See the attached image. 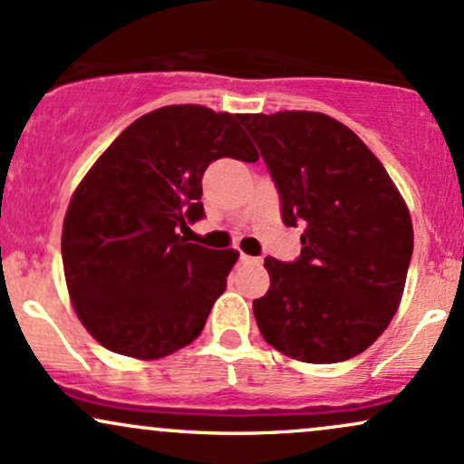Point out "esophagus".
Segmentation results:
<instances>
[{
	"instance_id": "esophagus-1",
	"label": "esophagus",
	"mask_w": 464,
	"mask_h": 464,
	"mask_svg": "<svg viewBox=\"0 0 464 464\" xmlns=\"http://www.w3.org/2000/svg\"><path fill=\"white\" fill-rule=\"evenodd\" d=\"M239 262H242V264H259V262H262V259H259V257H250V255H239Z\"/></svg>"
}]
</instances>
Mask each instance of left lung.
Listing matches in <instances>:
<instances>
[{
  "mask_svg": "<svg viewBox=\"0 0 464 464\" xmlns=\"http://www.w3.org/2000/svg\"><path fill=\"white\" fill-rule=\"evenodd\" d=\"M279 191L285 227H305L295 262L266 257L255 321L276 351L334 364L369 349L395 316L412 220L384 165L353 130L312 111L242 115Z\"/></svg>",
  "mask_w": 464,
  "mask_h": 464,
  "instance_id": "obj_1",
  "label": "left lung"
}]
</instances>
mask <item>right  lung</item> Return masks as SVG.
<instances>
[{
	"label": "right lung",
	"mask_w": 464,
	"mask_h": 464,
	"mask_svg": "<svg viewBox=\"0 0 464 464\" xmlns=\"http://www.w3.org/2000/svg\"><path fill=\"white\" fill-rule=\"evenodd\" d=\"M239 117L174 104L140 117L73 191L63 268L80 323L113 353L157 360L198 338L237 253L179 231L205 218L202 174L222 157L255 163Z\"/></svg>",
	"instance_id": "1"
}]
</instances>
